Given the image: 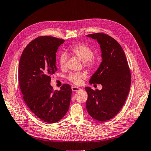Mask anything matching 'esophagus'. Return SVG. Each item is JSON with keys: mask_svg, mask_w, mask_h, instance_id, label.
<instances>
[{"mask_svg": "<svg viewBox=\"0 0 151 151\" xmlns=\"http://www.w3.org/2000/svg\"><path fill=\"white\" fill-rule=\"evenodd\" d=\"M80 90H81V88L79 87H76V86H73V87H72V90H73V91H78Z\"/></svg>", "mask_w": 151, "mask_h": 151, "instance_id": "34e87169", "label": "esophagus"}]
</instances>
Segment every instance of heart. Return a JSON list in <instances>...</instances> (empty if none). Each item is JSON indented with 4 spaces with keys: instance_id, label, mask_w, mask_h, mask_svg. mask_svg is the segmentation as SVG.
Instances as JSON below:
<instances>
[{
    "instance_id": "obj_1",
    "label": "heart",
    "mask_w": 151,
    "mask_h": 151,
    "mask_svg": "<svg viewBox=\"0 0 151 151\" xmlns=\"http://www.w3.org/2000/svg\"><path fill=\"white\" fill-rule=\"evenodd\" d=\"M69 52L78 58L82 61L84 67L88 69L95 68L98 63L97 56L93 54V49L87 45L85 44H76L70 47ZM68 55L66 53H61L58 58V63L61 69L65 68ZM87 77V74L85 72L81 73H70L68 76V80L76 85H80L82 83V81Z\"/></svg>"
}]
</instances>
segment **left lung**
<instances>
[{"label":"left lung","mask_w":151,"mask_h":151,"mask_svg":"<svg viewBox=\"0 0 151 151\" xmlns=\"http://www.w3.org/2000/svg\"><path fill=\"white\" fill-rule=\"evenodd\" d=\"M87 36L97 40L103 58L89 82L101 84L103 88L85 87L88 93L86 107L92 118L107 121L116 116L126 101L131 85L130 70L124 50L116 40L104 33Z\"/></svg>","instance_id":"1"}]
</instances>
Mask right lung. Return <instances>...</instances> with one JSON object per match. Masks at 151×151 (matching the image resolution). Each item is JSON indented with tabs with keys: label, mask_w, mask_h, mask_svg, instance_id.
I'll list each match as a JSON object with an SVG mask.
<instances>
[{
	"label": "right lung",
	"mask_w": 151,
	"mask_h": 151,
	"mask_svg": "<svg viewBox=\"0 0 151 151\" xmlns=\"http://www.w3.org/2000/svg\"><path fill=\"white\" fill-rule=\"evenodd\" d=\"M64 40L40 36L27 44L21 54L18 82L23 98L30 110L47 123H55L67 113L72 89L64 83L61 90L50 85L51 76L57 70L56 53Z\"/></svg>",
	"instance_id": "obj_1"
}]
</instances>
